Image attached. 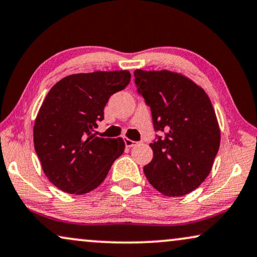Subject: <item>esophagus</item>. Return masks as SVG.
Segmentation results:
<instances>
[{"instance_id": "34e87169", "label": "esophagus", "mask_w": 257, "mask_h": 257, "mask_svg": "<svg viewBox=\"0 0 257 257\" xmlns=\"http://www.w3.org/2000/svg\"><path fill=\"white\" fill-rule=\"evenodd\" d=\"M123 141H124V145H125V147H134V146L136 145V142L135 141H133V140H131V139H124L123 140Z\"/></svg>"}]
</instances>
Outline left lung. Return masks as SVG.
<instances>
[{
  "label": "left lung",
  "mask_w": 257,
  "mask_h": 257,
  "mask_svg": "<svg viewBox=\"0 0 257 257\" xmlns=\"http://www.w3.org/2000/svg\"><path fill=\"white\" fill-rule=\"evenodd\" d=\"M138 93L151 108L153 159L144 172L153 187L180 197L199 186L212 168L220 144L213 106L205 91L171 71L134 72Z\"/></svg>",
  "instance_id": "left-lung-1"
}]
</instances>
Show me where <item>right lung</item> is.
I'll use <instances>...</instances> for the list:
<instances>
[{
  "mask_svg": "<svg viewBox=\"0 0 257 257\" xmlns=\"http://www.w3.org/2000/svg\"><path fill=\"white\" fill-rule=\"evenodd\" d=\"M129 82V71L78 73L63 78L47 93L35 119L34 148L48 180L61 191L95 190L124 152L121 138H98L92 132L104 119L110 96Z\"/></svg>",
  "mask_w": 257,
  "mask_h": 257,
  "instance_id": "obj_1",
  "label": "right lung"
}]
</instances>
